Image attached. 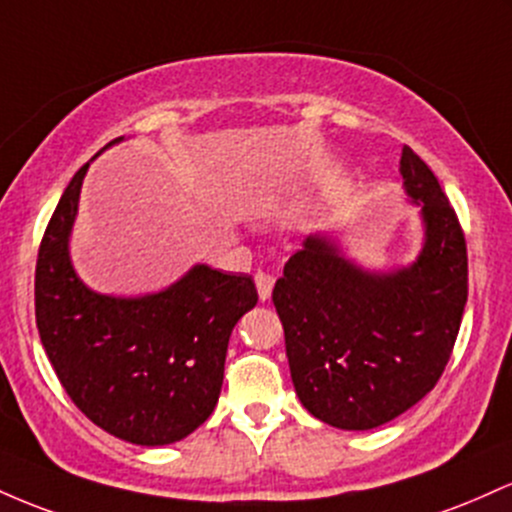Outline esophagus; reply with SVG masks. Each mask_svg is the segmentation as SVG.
<instances>
[{
  "label": "esophagus",
  "mask_w": 512,
  "mask_h": 512,
  "mask_svg": "<svg viewBox=\"0 0 512 512\" xmlns=\"http://www.w3.org/2000/svg\"><path fill=\"white\" fill-rule=\"evenodd\" d=\"M275 278L268 273H256V290H258V300L266 302L271 300V292H273Z\"/></svg>",
  "instance_id": "34e87169"
}]
</instances>
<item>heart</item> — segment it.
Masks as SVG:
<instances>
[{"label": "heart", "mask_w": 512, "mask_h": 512, "mask_svg": "<svg viewBox=\"0 0 512 512\" xmlns=\"http://www.w3.org/2000/svg\"><path fill=\"white\" fill-rule=\"evenodd\" d=\"M280 195H283V186L278 181H266L249 195L246 208L251 212H273L280 205Z\"/></svg>", "instance_id": "obj_1"}]
</instances>
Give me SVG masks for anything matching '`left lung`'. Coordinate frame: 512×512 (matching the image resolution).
I'll return each mask as SVG.
<instances>
[{
  "label": "left lung",
  "instance_id": "1",
  "mask_svg": "<svg viewBox=\"0 0 512 512\" xmlns=\"http://www.w3.org/2000/svg\"><path fill=\"white\" fill-rule=\"evenodd\" d=\"M401 186L421 220L404 266L367 268L336 232H314L285 263L273 304L302 406L341 430L394 421L440 380L467 304V244L438 179L411 147Z\"/></svg>",
  "mask_w": 512,
  "mask_h": 512
}]
</instances>
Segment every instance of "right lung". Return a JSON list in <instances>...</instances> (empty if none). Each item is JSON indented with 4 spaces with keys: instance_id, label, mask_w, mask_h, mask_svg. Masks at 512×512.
<instances>
[{
    "instance_id": "add662e5",
    "label": "right lung",
    "mask_w": 512,
    "mask_h": 512,
    "mask_svg": "<svg viewBox=\"0 0 512 512\" xmlns=\"http://www.w3.org/2000/svg\"><path fill=\"white\" fill-rule=\"evenodd\" d=\"M123 140L118 137L103 149ZM91 162L65 188L40 244V343L57 380L89 421L132 445H171L203 426L215 409L229 336L256 307V285L251 275H227L195 263L157 292L91 290L70 254L79 193Z\"/></svg>"
}]
</instances>
